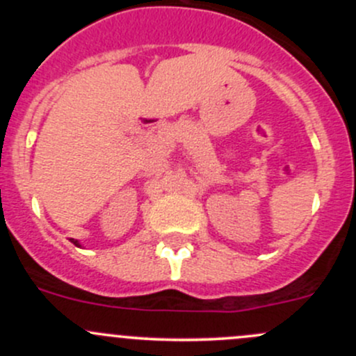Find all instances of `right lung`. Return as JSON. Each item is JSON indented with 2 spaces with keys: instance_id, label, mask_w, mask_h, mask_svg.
I'll use <instances>...</instances> for the list:
<instances>
[{
  "instance_id": "1",
  "label": "right lung",
  "mask_w": 356,
  "mask_h": 356,
  "mask_svg": "<svg viewBox=\"0 0 356 356\" xmlns=\"http://www.w3.org/2000/svg\"><path fill=\"white\" fill-rule=\"evenodd\" d=\"M70 241H72V243H74V245H75V246H81V245H79V241H77V239H70Z\"/></svg>"
}]
</instances>
